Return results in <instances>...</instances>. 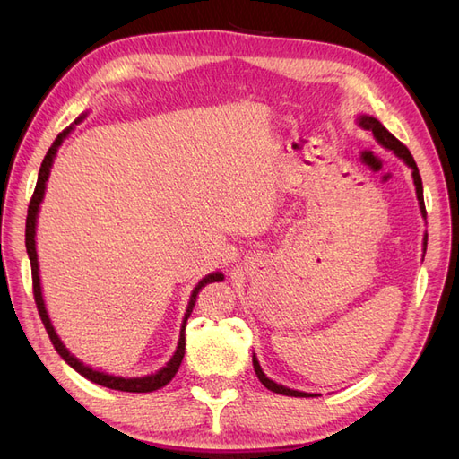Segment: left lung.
I'll use <instances>...</instances> for the list:
<instances>
[{
    "label": "left lung",
    "instance_id": "1",
    "mask_svg": "<svg viewBox=\"0 0 459 459\" xmlns=\"http://www.w3.org/2000/svg\"><path fill=\"white\" fill-rule=\"evenodd\" d=\"M359 126H362L364 130H369L373 135H375V140H377L383 147H386V149H391L396 157H400L402 160H404L410 169L413 170L411 172V176H413V184H415V193H418V201H420V208H421V214H423V218H427V211H425V201H423V184H421V176H420V170H418V164H415V160H413V157H411V152L408 151V147L402 143V142H398L396 137L388 132L383 124L377 120V118H373V117H359ZM423 245H425V251H427V233H425V239H423ZM253 366H255V371H256V377L260 379V383L268 388V391H272V393H277V394H285V396H295V398H308V396H316V394H310V393H302V391H293V388H287V386H283V385H277V383H273L272 379H268L266 375H264V371H262V368H260V364H258V359H256V356L253 354Z\"/></svg>",
    "mask_w": 459,
    "mask_h": 459
}]
</instances>
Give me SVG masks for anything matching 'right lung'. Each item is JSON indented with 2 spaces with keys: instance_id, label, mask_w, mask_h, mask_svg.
Listing matches in <instances>:
<instances>
[{
  "instance_id": "add662e5",
  "label": "right lung",
  "mask_w": 459,
  "mask_h": 459,
  "mask_svg": "<svg viewBox=\"0 0 459 459\" xmlns=\"http://www.w3.org/2000/svg\"><path fill=\"white\" fill-rule=\"evenodd\" d=\"M82 118L76 120V124L80 122ZM73 130L66 128L63 130L57 140L53 142V145L49 147L48 155L44 157V162H41L39 166V174H38V182H36V189H34V195L30 199V204H29V216H26V253H29V258H30V266H32V289H34V300H36V307H38V312H39V317H41V324H44L48 335L55 346V351L59 352V356L65 359V362L74 368L80 375H84L86 379H90L91 383H97L101 386H107V388H113V391H122V393H152V391H159V388H162L164 385H169L172 381V377L176 375V371L179 369V364H182L184 359V354H186V324H187V317L191 316L193 312V307H195V300H197V295L199 290L206 285V283H212V281H221L224 280V275H221L220 272L216 273H208L206 277H203V280L197 283V287L193 289L191 293V299H189V304H187V310H186V316H184V324H182V331H179V341H178V349L174 352V356L170 358V362L166 364L162 369H159L157 373H151V375H145V377H115V375H108V373H103V371H95L88 366H84L80 362V359H76L71 352H68L65 349V344L61 342V339L57 337V333H55L51 322H49V316H48V310H46V304H44V299H41V285H39V272H38V255H36V241H34V235H36V218H38V211H39V203L41 199H44V193H46V182L49 178V169L53 164V159H55V152H57L59 145L63 143L65 137L68 135V132Z\"/></svg>"
}]
</instances>
